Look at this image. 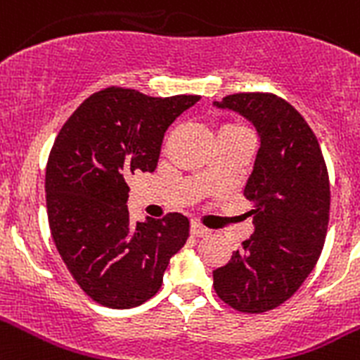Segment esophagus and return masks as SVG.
I'll list each match as a JSON object with an SVG mask.
<instances>
[{"label": "esophagus", "mask_w": 360, "mask_h": 360, "mask_svg": "<svg viewBox=\"0 0 360 360\" xmlns=\"http://www.w3.org/2000/svg\"><path fill=\"white\" fill-rule=\"evenodd\" d=\"M191 233H193V236H197V237H202V236H209V233H211V230H209L207 226L202 225V223L193 221V223H191Z\"/></svg>", "instance_id": "obj_1"}]
</instances>
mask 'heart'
Instances as JSON below:
<instances>
[{
	"instance_id": "1",
	"label": "heart",
	"mask_w": 360,
	"mask_h": 360,
	"mask_svg": "<svg viewBox=\"0 0 360 360\" xmlns=\"http://www.w3.org/2000/svg\"><path fill=\"white\" fill-rule=\"evenodd\" d=\"M232 127H240V124H232Z\"/></svg>"
}]
</instances>
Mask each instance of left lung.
<instances>
[{
  "mask_svg": "<svg viewBox=\"0 0 360 360\" xmlns=\"http://www.w3.org/2000/svg\"><path fill=\"white\" fill-rule=\"evenodd\" d=\"M214 105L253 123L260 149L244 186L255 232L212 273V287L230 308L264 313L288 301L319 262L329 225V174L309 124L280 96L237 93Z\"/></svg>",
  "mask_w": 360,
  "mask_h": 360,
  "instance_id": "1",
  "label": "left lung"
}]
</instances>
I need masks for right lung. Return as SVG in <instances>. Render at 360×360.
<instances>
[{"label": "right lung", "mask_w": 360, "mask_h": 360, "mask_svg": "<svg viewBox=\"0 0 360 360\" xmlns=\"http://www.w3.org/2000/svg\"><path fill=\"white\" fill-rule=\"evenodd\" d=\"M198 100L107 87L84 100L56 137L45 170L51 236L73 280L98 304L127 309L151 299L190 236L181 212L131 223L127 179L156 169L167 128Z\"/></svg>", "instance_id": "add662e5"}]
</instances>
